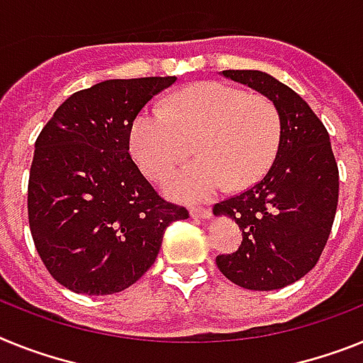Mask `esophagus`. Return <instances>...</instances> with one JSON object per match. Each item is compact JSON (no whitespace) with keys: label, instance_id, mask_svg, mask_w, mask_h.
<instances>
[{"label":"esophagus","instance_id":"esophagus-1","mask_svg":"<svg viewBox=\"0 0 363 363\" xmlns=\"http://www.w3.org/2000/svg\"><path fill=\"white\" fill-rule=\"evenodd\" d=\"M191 216L193 218H211V209H203V207H191Z\"/></svg>","mask_w":363,"mask_h":363}]
</instances>
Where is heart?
Instances as JSON below:
<instances>
[{
  "label": "heart",
  "mask_w": 363,
  "mask_h": 363,
  "mask_svg": "<svg viewBox=\"0 0 363 363\" xmlns=\"http://www.w3.org/2000/svg\"><path fill=\"white\" fill-rule=\"evenodd\" d=\"M281 117L274 102L222 82H202L174 93L161 108H145L130 126V152L152 179L165 178L191 154L194 163L170 176L165 193L200 202L225 187L255 184L274 163Z\"/></svg>",
  "instance_id": "obj_1"
}]
</instances>
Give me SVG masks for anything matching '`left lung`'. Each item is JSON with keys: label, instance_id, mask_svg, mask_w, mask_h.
Wrapping results in <instances>:
<instances>
[{"label": "left lung", "instance_id": "left-lung-1", "mask_svg": "<svg viewBox=\"0 0 363 363\" xmlns=\"http://www.w3.org/2000/svg\"><path fill=\"white\" fill-rule=\"evenodd\" d=\"M222 75L274 102L281 141L261 182L213 207L242 229L240 247L216 257V266L238 286L279 290L308 274L329 240L340 191L329 132L292 88L268 73L225 69Z\"/></svg>", "mask_w": 363, "mask_h": 363}]
</instances>
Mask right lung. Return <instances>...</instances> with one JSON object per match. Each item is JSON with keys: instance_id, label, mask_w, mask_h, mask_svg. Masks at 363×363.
I'll use <instances>...</instances> for the list:
<instances>
[{"instance_id": "1", "label": "right lung", "mask_w": 363, "mask_h": 363, "mask_svg": "<svg viewBox=\"0 0 363 363\" xmlns=\"http://www.w3.org/2000/svg\"><path fill=\"white\" fill-rule=\"evenodd\" d=\"M176 77L104 80L73 93L42 128L29 174V225L62 286L108 296L154 264L185 207L165 202L130 157V126Z\"/></svg>"}]
</instances>
